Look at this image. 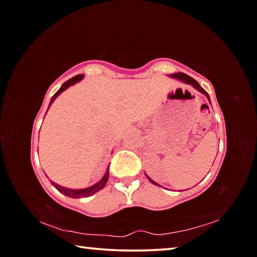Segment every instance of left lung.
I'll use <instances>...</instances> for the list:
<instances>
[{"label":"left lung","mask_w":257,"mask_h":257,"mask_svg":"<svg viewBox=\"0 0 257 257\" xmlns=\"http://www.w3.org/2000/svg\"><path fill=\"white\" fill-rule=\"evenodd\" d=\"M170 77H172V78H177V79H179V80H181V81H184V82H186V84H189V85H191V86L194 87V88H196V89L198 90V92H201L202 94L205 95V96L207 97L208 101H210V96H208L207 92H205V89H203L202 87H201V85H199L196 80L193 79V78L189 77L188 75H186V73H182V72H177V73H172V75H170ZM210 103H211V101H210ZM146 177L149 178V180L152 182V184H154V185H156V186H160V185L156 184L155 181L152 180L151 178H150L149 176H147V175H146Z\"/></svg>","instance_id":"8db88e82"}]
</instances>
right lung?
<instances>
[{"label": "right lung", "instance_id": "right-lung-1", "mask_svg": "<svg viewBox=\"0 0 257 257\" xmlns=\"http://www.w3.org/2000/svg\"><path fill=\"white\" fill-rule=\"evenodd\" d=\"M82 78H84V75H77V76H75V77H72L71 79H69V80H67L66 82H64V84L60 87V89L58 90V92H56L53 96H52V98H51V102H50V105H49V108H50V106L52 105V103L54 102V99L59 96V95L63 92V90H66L68 87H70L71 85H73V84H76V82H78V81H80ZM49 108H47V110H49ZM107 179H108V168H107V170H106V172H105V175H104V177L102 178L101 180H99L97 184H95V185H93V186H90V187H88V188H84V189H70V188H66V187H62V186H60V185H58V184H55V182H53L52 181L51 184L53 185L56 189H58L60 193H62L63 195H66V196H68V197H71V198H81V197H88V196H92V195H94L95 193H97V191H99L101 190L102 188H104V186L106 185V182H107Z\"/></svg>", "mask_w": 257, "mask_h": 257}]
</instances>
